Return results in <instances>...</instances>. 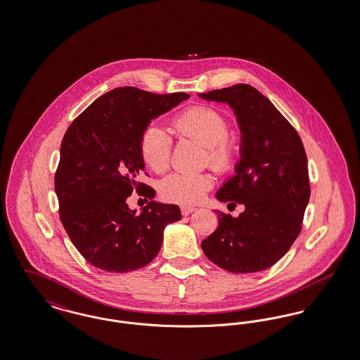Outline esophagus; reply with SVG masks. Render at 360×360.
Here are the masks:
<instances>
[{
  "mask_svg": "<svg viewBox=\"0 0 360 360\" xmlns=\"http://www.w3.org/2000/svg\"><path fill=\"white\" fill-rule=\"evenodd\" d=\"M195 210H197V207H194V206L184 205L181 207V212L184 216H188L190 213H193Z\"/></svg>",
  "mask_w": 360,
  "mask_h": 360,
  "instance_id": "obj_1",
  "label": "esophagus"
}]
</instances>
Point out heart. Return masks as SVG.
I'll return each instance as SVG.
<instances>
[{
	"mask_svg": "<svg viewBox=\"0 0 360 360\" xmlns=\"http://www.w3.org/2000/svg\"><path fill=\"white\" fill-rule=\"evenodd\" d=\"M174 127L182 136L190 137L206 147L209 165L220 172H231L239 159V147L228 135L229 122L220 110L207 105L190 106L175 116ZM143 162L155 172L170 166L172 139L160 125H148L140 137ZM213 186V179L201 172H176L162 179L160 195L176 204H197Z\"/></svg>",
	"mask_w": 360,
	"mask_h": 360,
	"instance_id": "1",
	"label": "heart"
}]
</instances>
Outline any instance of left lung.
<instances>
[{
    "label": "left lung",
    "mask_w": 360,
    "mask_h": 360,
    "mask_svg": "<svg viewBox=\"0 0 360 360\" xmlns=\"http://www.w3.org/2000/svg\"><path fill=\"white\" fill-rule=\"evenodd\" d=\"M198 96L229 105L238 116L239 162L216 198L228 207L244 206L238 217L216 210L219 226L202 240V251L229 273L263 271L290 250L301 232L310 197L302 140L252 86L239 84Z\"/></svg>",
    "instance_id": "1"
}]
</instances>
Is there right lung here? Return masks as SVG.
<instances>
[{
	"mask_svg": "<svg viewBox=\"0 0 360 360\" xmlns=\"http://www.w3.org/2000/svg\"><path fill=\"white\" fill-rule=\"evenodd\" d=\"M188 97L117 87L86 108L66 131L55 172L59 216L75 248L94 267L129 273L147 266L160 251L166 225L181 220L178 205L150 201L136 214L127 198L134 190L154 198V188L137 181L144 170L140 137L151 120Z\"/></svg>",
	"mask_w": 360,
	"mask_h": 360,
	"instance_id": "right-lung-1",
	"label": "right lung"
}]
</instances>
